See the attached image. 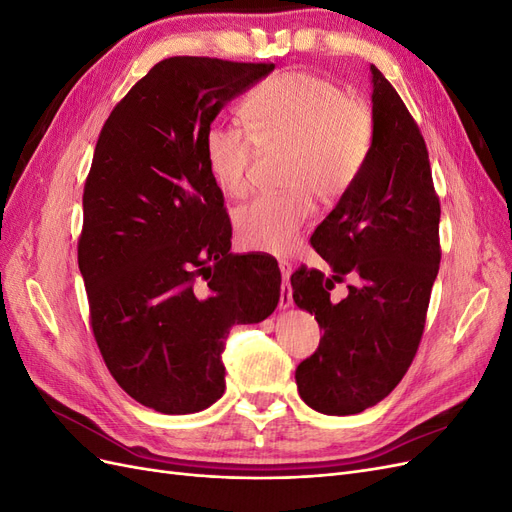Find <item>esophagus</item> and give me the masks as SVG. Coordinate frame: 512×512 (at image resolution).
I'll return each mask as SVG.
<instances>
[{
  "label": "esophagus",
  "instance_id": "obj_1",
  "mask_svg": "<svg viewBox=\"0 0 512 512\" xmlns=\"http://www.w3.org/2000/svg\"><path fill=\"white\" fill-rule=\"evenodd\" d=\"M282 271V292H280V307L286 309L292 305V286H290V265L286 260H280Z\"/></svg>",
  "mask_w": 512,
  "mask_h": 512
}]
</instances>
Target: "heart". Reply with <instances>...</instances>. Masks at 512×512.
Listing matches in <instances>:
<instances>
[{
  "mask_svg": "<svg viewBox=\"0 0 512 512\" xmlns=\"http://www.w3.org/2000/svg\"><path fill=\"white\" fill-rule=\"evenodd\" d=\"M250 134L215 123L205 134V162L228 196H243L260 153L286 151L284 194H262L235 213L237 239L247 250L286 254L320 200L342 198L369 158L374 113L361 98L324 76L288 70L260 83L243 102Z\"/></svg>",
  "mask_w": 512,
  "mask_h": 512,
  "instance_id": "obj_1",
  "label": "heart"
}]
</instances>
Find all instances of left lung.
Instances as JSON below:
<instances>
[{"mask_svg":"<svg viewBox=\"0 0 512 512\" xmlns=\"http://www.w3.org/2000/svg\"><path fill=\"white\" fill-rule=\"evenodd\" d=\"M374 143L352 188L314 230L331 273L299 269L292 299L324 335L297 367L299 395L331 416L376 406L404 378L421 344L440 269V198L416 121L384 74L371 66ZM349 280L335 304L330 290Z\"/></svg>","mask_w":512,"mask_h":512,"instance_id":"obj_1","label":"left lung"}]
</instances>
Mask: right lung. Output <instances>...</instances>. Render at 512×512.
I'll return each mask as SVG.
<instances>
[{
    "label": "right lung",
    "instance_id": "right-lung-1",
    "mask_svg": "<svg viewBox=\"0 0 512 512\" xmlns=\"http://www.w3.org/2000/svg\"><path fill=\"white\" fill-rule=\"evenodd\" d=\"M273 68L168 57L98 138L79 237L91 329L121 389L162 414L215 404L230 329L265 320L280 301L277 262L230 254L224 194L203 151L224 104Z\"/></svg>",
    "mask_w": 512,
    "mask_h": 512
}]
</instances>
